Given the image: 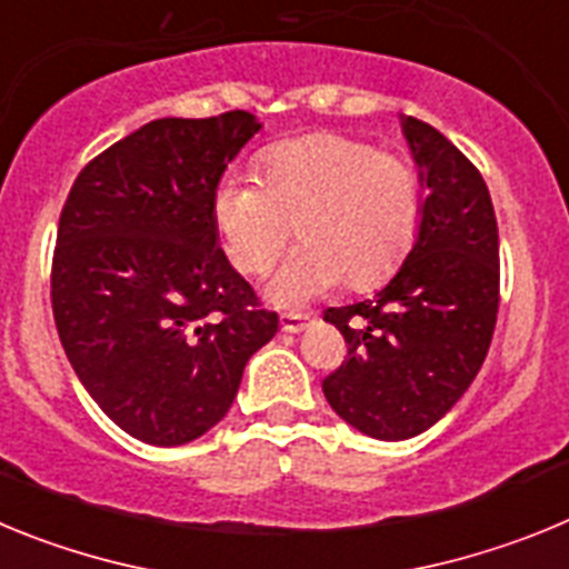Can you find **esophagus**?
<instances>
[{"instance_id": "1", "label": "esophagus", "mask_w": 569, "mask_h": 569, "mask_svg": "<svg viewBox=\"0 0 569 569\" xmlns=\"http://www.w3.org/2000/svg\"><path fill=\"white\" fill-rule=\"evenodd\" d=\"M310 316L305 313H284L281 316V330L284 333H301V330H308Z\"/></svg>"}]
</instances>
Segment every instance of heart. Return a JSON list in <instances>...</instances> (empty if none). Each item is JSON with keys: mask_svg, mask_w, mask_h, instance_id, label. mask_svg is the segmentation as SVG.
I'll return each mask as SVG.
<instances>
[{"mask_svg": "<svg viewBox=\"0 0 569 569\" xmlns=\"http://www.w3.org/2000/svg\"><path fill=\"white\" fill-rule=\"evenodd\" d=\"M210 219L233 268H273L296 222L301 244L281 261L264 296L284 310L350 288H373L413 248L421 224V179L410 159L365 139L316 133L276 144L261 159V182L224 173Z\"/></svg>", "mask_w": 569, "mask_h": 569, "instance_id": "b5f03b06", "label": "heart"}]
</instances>
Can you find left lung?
<instances>
[{
	"mask_svg": "<svg viewBox=\"0 0 569 569\" xmlns=\"http://www.w3.org/2000/svg\"><path fill=\"white\" fill-rule=\"evenodd\" d=\"M419 168L413 248L373 299L328 308L347 359L321 381L325 399L359 433L401 441L425 433L481 370L499 313V228L490 190L450 139L401 116Z\"/></svg>",
	"mask_w": 569,
	"mask_h": 569,
	"instance_id": "1",
	"label": "left lung"
}]
</instances>
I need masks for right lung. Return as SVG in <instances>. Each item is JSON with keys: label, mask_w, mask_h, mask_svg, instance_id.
I'll return each mask as SVG.
<instances>
[{"label": "right lung", "mask_w": 569, "mask_h": 569, "mask_svg": "<svg viewBox=\"0 0 569 569\" xmlns=\"http://www.w3.org/2000/svg\"><path fill=\"white\" fill-rule=\"evenodd\" d=\"M259 130L248 110L142 124L84 164L59 216V339L90 399L144 445L219 425L279 330L210 219L216 182Z\"/></svg>", "instance_id": "right-lung-1"}]
</instances>
